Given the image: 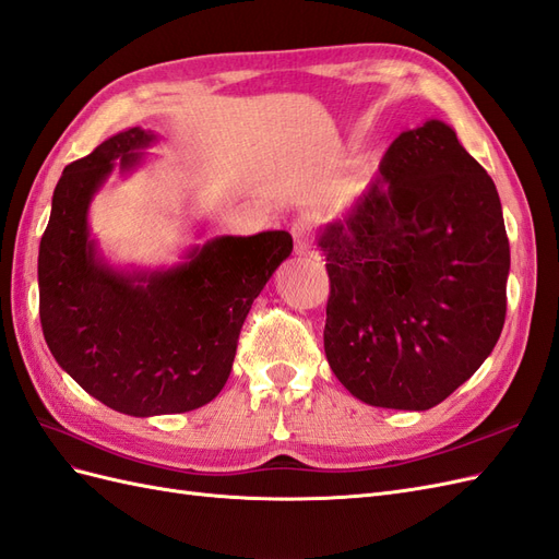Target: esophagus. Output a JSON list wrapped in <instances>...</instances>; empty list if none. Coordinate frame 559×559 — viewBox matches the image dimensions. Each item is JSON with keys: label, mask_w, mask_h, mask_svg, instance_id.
Returning a JSON list of instances; mask_svg holds the SVG:
<instances>
[{"label": "esophagus", "mask_w": 559, "mask_h": 559, "mask_svg": "<svg viewBox=\"0 0 559 559\" xmlns=\"http://www.w3.org/2000/svg\"><path fill=\"white\" fill-rule=\"evenodd\" d=\"M294 235V249L298 255H306L310 251V225L306 221H296L292 225Z\"/></svg>", "instance_id": "esophagus-1"}]
</instances>
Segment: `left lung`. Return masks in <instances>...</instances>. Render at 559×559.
I'll use <instances>...</instances> for the list:
<instances>
[{
	"label": "left lung",
	"instance_id": "1",
	"mask_svg": "<svg viewBox=\"0 0 559 559\" xmlns=\"http://www.w3.org/2000/svg\"><path fill=\"white\" fill-rule=\"evenodd\" d=\"M326 223L324 353L353 395L426 412L481 367L506 322L510 247L491 176L440 119L402 131Z\"/></svg>",
	"mask_w": 559,
	"mask_h": 559
}]
</instances>
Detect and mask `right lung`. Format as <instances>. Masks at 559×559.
<instances>
[{"label": "right lung", "mask_w": 559, "mask_h": 559, "mask_svg": "<svg viewBox=\"0 0 559 559\" xmlns=\"http://www.w3.org/2000/svg\"><path fill=\"white\" fill-rule=\"evenodd\" d=\"M157 135L141 127L68 164L39 242V320L60 369L129 416L183 414L228 381L253 298L294 249L292 235H223L159 270H117L98 253L88 206L115 167L131 174Z\"/></svg>", "instance_id": "1"}]
</instances>
